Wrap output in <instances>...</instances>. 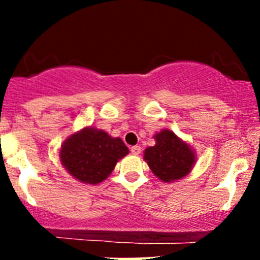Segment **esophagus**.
<instances>
[{"label":"esophagus","instance_id":"34e87169","mask_svg":"<svg viewBox=\"0 0 260 260\" xmlns=\"http://www.w3.org/2000/svg\"><path fill=\"white\" fill-rule=\"evenodd\" d=\"M131 152L133 154H140L141 153V147L140 146H132L131 147Z\"/></svg>","mask_w":260,"mask_h":260}]
</instances>
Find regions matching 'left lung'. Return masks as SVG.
I'll return each mask as SVG.
<instances>
[{
  "instance_id": "obj_1",
  "label": "left lung",
  "mask_w": 260,
  "mask_h": 260,
  "mask_svg": "<svg viewBox=\"0 0 260 260\" xmlns=\"http://www.w3.org/2000/svg\"><path fill=\"white\" fill-rule=\"evenodd\" d=\"M154 137L156 145L145 151V159L152 172L165 182L186 176L195 164L190 147L171 131H162Z\"/></svg>"
}]
</instances>
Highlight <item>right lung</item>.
I'll return each mask as SVG.
<instances>
[{"instance_id": "1", "label": "right lung", "mask_w": 260, "mask_h": 260, "mask_svg": "<svg viewBox=\"0 0 260 260\" xmlns=\"http://www.w3.org/2000/svg\"><path fill=\"white\" fill-rule=\"evenodd\" d=\"M127 153V146L120 138H112L104 131L85 128L65 141L60 157L75 179L95 185L106 180L118 159Z\"/></svg>"}]
</instances>
